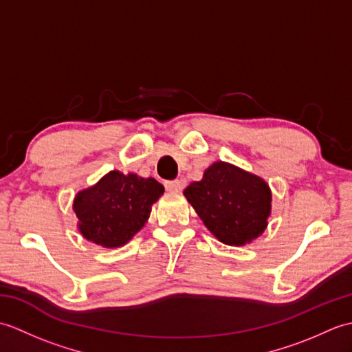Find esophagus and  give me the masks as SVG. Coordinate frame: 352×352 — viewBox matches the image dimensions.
<instances>
[{"label": "esophagus", "mask_w": 352, "mask_h": 352, "mask_svg": "<svg viewBox=\"0 0 352 352\" xmlns=\"http://www.w3.org/2000/svg\"><path fill=\"white\" fill-rule=\"evenodd\" d=\"M164 188L169 192H180L182 190V182L180 180H169V182H164Z\"/></svg>", "instance_id": "esophagus-1"}]
</instances>
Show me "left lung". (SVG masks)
Instances as JSON below:
<instances>
[{
  "label": "left lung",
  "mask_w": 352,
  "mask_h": 352,
  "mask_svg": "<svg viewBox=\"0 0 352 352\" xmlns=\"http://www.w3.org/2000/svg\"><path fill=\"white\" fill-rule=\"evenodd\" d=\"M204 226L222 243L241 246L263 233L271 214L269 186L233 164L216 162L184 190Z\"/></svg>",
  "instance_id": "1"
}]
</instances>
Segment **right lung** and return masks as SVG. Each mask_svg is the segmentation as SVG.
I'll return each mask as SVG.
<instances>
[{
    "instance_id": "1",
    "label": "right lung",
    "mask_w": 352,
    "mask_h": 352,
    "mask_svg": "<svg viewBox=\"0 0 352 352\" xmlns=\"http://www.w3.org/2000/svg\"><path fill=\"white\" fill-rule=\"evenodd\" d=\"M163 192L154 178L111 170L74 199L80 233L106 248L122 246L145 226Z\"/></svg>"
}]
</instances>
